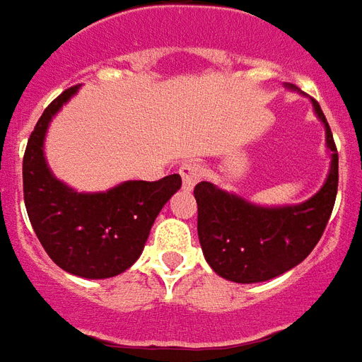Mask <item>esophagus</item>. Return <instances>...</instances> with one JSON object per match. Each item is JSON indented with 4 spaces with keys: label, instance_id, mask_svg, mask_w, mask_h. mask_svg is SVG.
<instances>
[{
    "label": "esophagus",
    "instance_id": "obj_1",
    "mask_svg": "<svg viewBox=\"0 0 362 362\" xmlns=\"http://www.w3.org/2000/svg\"><path fill=\"white\" fill-rule=\"evenodd\" d=\"M179 173H181V179H183L185 189L191 191L194 183H199L200 177H202V165L199 162H194V160H189L179 168Z\"/></svg>",
    "mask_w": 362,
    "mask_h": 362
}]
</instances>
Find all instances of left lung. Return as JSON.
<instances>
[{
    "instance_id": "left-lung-1",
    "label": "left lung",
    "mask_w": 362,
    "mask_h": 362,
    "mask_svg": "<svg viewBox=\"0 0 362 362\" xmlns=\"http://www.w3.org/2000/svg\"><path fill=\"white\" fill-rule=\"evenodd\" d=\"M286 86L297 90L293 84ZM313 107L324 123L329 150L328 177L315 197L300 204L268 208L221 191L208 181L194 187L200 247L210 268L221 278L235 284L278 278L300 264L320 241L336 202L337 150L316 100Z\"/></svg>"
}]
</instances>
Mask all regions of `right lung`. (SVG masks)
<instances>
[{"label": "right lung", "mask_w": 362, "mask_h": 362, "mask_svg": "<svg viewBox=\"0 0 362 362\" xmlns=\"http://www.w3.org/2000/svg\"><path fill=\"white\" fill-rule=\"evenodd\" d=\"M73 86L47 105L23 158L25 206L42 247L73 276L105 279L141 257L156 216L181 189L179 173L160 181H123L102 192H78L55 177L44 154L47 127L75 96Z\"/></svg>", "instance_id": "right-lung-1"}]
</instances>
